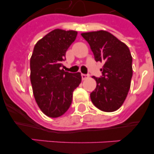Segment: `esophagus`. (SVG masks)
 Instances as JSON below:
<instances>
[{
	"label": "esophagus",
	"instance_id": "esophagus-1",
	"mask_svg": "<svg viewBox=\"0 0 154 154\" xmlns=\"http://www.w3.org/2000/svg\"><path fill=\"white\" fill-rule=\"evenodd\" d=\"M81 75H82V79H86L87 78H89V75H86V74H82V73L81 74Z\"/></svg>",
	"mask_w": 154,
	"mask_h": 154
}]
</instances>
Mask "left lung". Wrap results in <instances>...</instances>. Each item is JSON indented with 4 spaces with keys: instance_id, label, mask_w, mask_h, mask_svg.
<instances>
[{
    "instance_id": "left-lung-1",
    "label": "left lung",
    "mask_w": 154,
    "mask_h": 154,
    "mask_svg": "<svg viewBox=\"0 0 154 154\" xmlns=\"http://www.w3.org/2000/svg\"><path fill=\"white\" fill-rule=\"evenodd\" d=\"M90 45L96 62L103 63L102 75L93 76L95 90L90 94L92 103L104 112H114L124 103L130 88L133 67L129 48L106 31L82 33Z\"/></svg>"
}]
</instances>
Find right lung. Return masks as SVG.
<instances>
[{
  "mask_svg": "<svg viewBox=\"0 0 154 154\" xmlns=\"http://www.w3.org/2000/svg\"><path fill=\"white\" fill-rule=\"evenodd\" d=\"M76 36L75 31L55 29L34 48L30 60L34 96L40 109L49 117H59L69 109L73 91L81 83V73L62 69L66 51Z\"/></svg>",
  "mask_w": 154,
  "mask_h": 154,
  "instance_id": "1",
  "label": "right lung"
}]
</instances>
